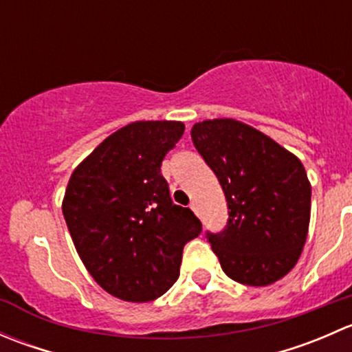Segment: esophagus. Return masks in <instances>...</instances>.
Segmentation results:
<instances>
[{
    "label": "esophagus",
    "instance_id": "esophagus-1",
    "mask_svg": "<svg viewBox=\"0 0 352 352\" xmlns=\"http://www.w3.org/2000/svg\"><path fill=\"white\" fill-rule=\"evenodd\" d=\"M190 209H192L194 212H197V206H196V202H190V206H189Z\"/></svg>",
    "mask_w": 352,
    "mask_h": 352
}]
</instances>
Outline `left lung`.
<instances>
[{
	"label": "left lung",
	"mask_w": 352,
	"mask_h": 352,
	"mask_svg": "<svg viewBox=\"0 0 352 352\" xmlns=\"http://www.w3.org/2000/svg\"><path fill=\"white\" fill-rule=\"evenodd\" d=\"M192 143L218 177L228 223L206 233L233 281L267 286L300 258L310 225L311 186L300 160L235 119L194 124Z\"/></svg>",
	"instance_id": "left-lung-1"
}]
</instances>
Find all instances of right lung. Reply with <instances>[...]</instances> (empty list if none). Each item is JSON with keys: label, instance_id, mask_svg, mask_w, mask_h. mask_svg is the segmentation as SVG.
<instances>
[{"label": "right lung", "instance_id": "right-lung-1", "mask_svg": "<svg viewBox=\"0 0 352 352\" xmlns=\"http://www.w3.org/2000/svg\"><path fill=\"white\" fill-rule=\"evenodd\" d=\"M177 120H138L102 141L71 173L63 214L78 255L112 296L144 303L179 279L184 245L202 225L173 204L160 166L179 143Z\"/></svg>", "mask_w": 352, "mask_h": 352}]
</instances>
